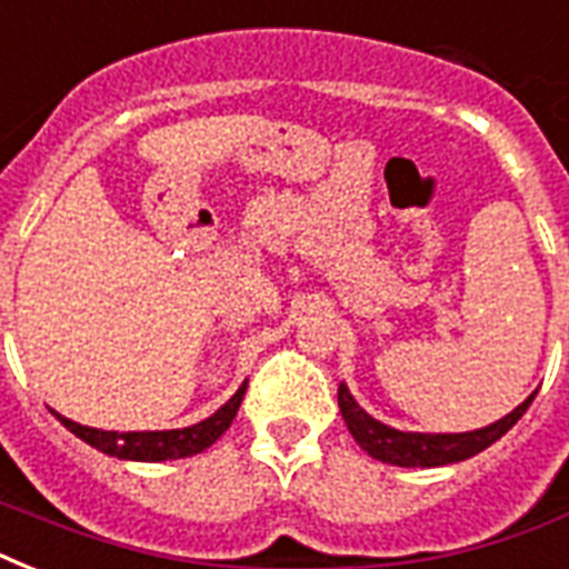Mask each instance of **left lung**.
<instances>
[{
    "label": "left lung",
    "instance_id": "1",
    "mask_svg": "<svg viewBox=\"0 0 569 569\" xmlns=\"http://www.w3.org/2000/svg\"><path fill=\"white\" fill-rule=\"evenodd\" d=\"M538 392H531L522 405H517L508 416L496 419L493 425L476 428V431L460 433H425V431H398L392 425L380 422L372 413H366L363 407L357 405V398L351 396V389L346 383H339V413L346 419L348 431L360 442V449L369 451L380 463H392V467H446V463H458L467 460L478 451H485L487 446H493L499 437L511 431L517 419L529 410Z\"/></svg>",
    "mask_w": 569,
    "mask_h": 569
}]
</instances>
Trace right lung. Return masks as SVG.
Listing matches in <instances>:
<instances>
[{
    "label": "right lung",
    "mask_w": 569,
    "mask_h": 569,
    "mask_svg": "<svg viewBox=\"0 0 569 569\" xmlns=\"http://www.w3.org/2000/svg\"><path fill=\"white\" fill-rule=\"evenodd\" d=\"M244 389H248V380L209 419L189 425V428H171V431H102V428H88V425L73 422V419H67V416L56 413V410L52 413H56V419L64 425L67 431L76 433L79 440H84L88 446L102 451V455H109V458L159 463V460L191 458V455H200V451L209 449L230 428L236 413H239Z\"/></svg>",
    "instance_id": "add662e5"
}]
</instances>
